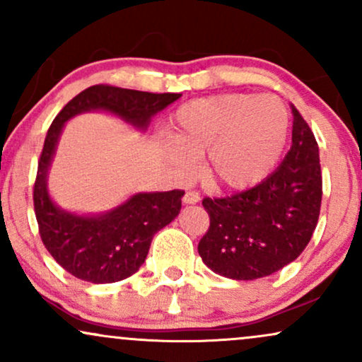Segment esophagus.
<instances>
[{
    "label": "esophagus",
    "mask_w": 362,
    "mask_h": 362,
    "mask_svg": "<svg viewBox=\"0 0 362 362\" xmlns=\"http://www.w3.org/2000/svg\"><path fill=\"white\" fill-rule=\"evenodd\" d=\"M199 201H201V195H199V192H195V190H187L184 194L185 204H197Z\"/></svg>",
    "instance_id": "obj_1"
}]
</instances>
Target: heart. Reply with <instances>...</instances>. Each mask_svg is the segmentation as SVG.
Instances as JSON below:
<instances>
[{"label": "heart", "mask_w": 362, "mask_h": 362, "mask_svg": "<svg viewBox=\"0 0 362 362\" xmlns=\"http://www.w3.org/2000/svg\"><path fill=\"white\" fill-rule=\"evenodd\" d=\"M289 114L276 95L224 93L197 98L173 115L168 160L189 177L204 156V175L216 187L243 190L264 180L284 151Z\"/></svg>", "instance_id": "heart-1"}]
</instances>
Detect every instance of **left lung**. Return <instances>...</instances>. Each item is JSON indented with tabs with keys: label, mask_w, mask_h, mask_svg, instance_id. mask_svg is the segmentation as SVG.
<instances>
[{
	"label": "left lung",
	"mask_w": 362,
	"mask_h": 362,
	"mask_svg": "<svg viewBox=\"0 0 362 362\" xmlns=\"http://www.w3.org/2000/svg\"><path fill=\"white\" fill-rule=\"evenodd\" d=\"M293 115V146L276 172L230 197L202 199L209 228L197 250L219 276H271L296 260L313 236L323 194L318 144L294 107Z\"/></svg>",
	"instance_id": "1"
}]
</instances>
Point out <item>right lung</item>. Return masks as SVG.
<instances>
[{
	"instance_id": "add662e5",
	"label": "right lung",
	"mask_w": 362,
	"mask_h": 362,
	"mask_svg": "<svg viewBox=\"0 0 362 362\" xmlns=\"http://www.w3.org/2000/svg\"><path fill=\"white\" fill-rule=\"evenodd\" d=\"M180 97L93 85L66 103L52 120L37 167L34 211L42 243L66 272L93 284L117 282L138 272L153 236L180 213L184 190L136 194L126 204L95 218L61 211L49 197L45 175L64 122L80 112L107 110L136 127H146L156 112Z\"/></svg>"
}]
</instances>
